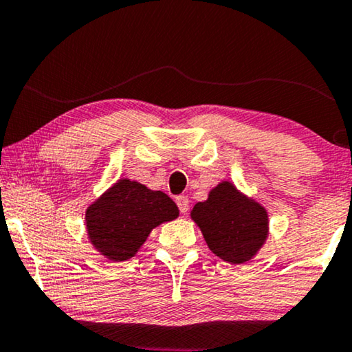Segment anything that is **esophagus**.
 <instances>
[{
  "mask_svg": "<svg viewBox=\"0 0 352 352\" xmlns=\"http://www.w3.org/2000/svg\"><path fill=\"white\" fill-rule=\"evenodd\" d=\"M175 203L179 206V210L182 214H186L188 212V208H190V201L186 196H177L175 198Z\"/></svg>",
  "mask_w": 352,
  "mask_h": 352,
  "instance_id": "34e87169",
  "label": "esophagus"
}]
</instances>
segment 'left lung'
Returning a JSON list of instances; mask_svg holds the SVG:
<instances>
[{"label": "left lung", "mask_w": 352, "mask_h": 352, "mask_svg": "<svg viewBox=\"0 0 352 352\" xmlns=\"http://www.w3.org/2000/svg\"><path fill=\"white\" fill-rule=\"evenodd\" d=\"M191 219L199 225L210 251L230 264H243L259 251L267 236V212L228 182L198 203Z\"/></svg>", "instance_id": "left-lung-1"}]
</instances>
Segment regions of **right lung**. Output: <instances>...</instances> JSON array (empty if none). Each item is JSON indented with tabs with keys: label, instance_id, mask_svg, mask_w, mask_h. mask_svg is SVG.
Wrapping results in <instances>:
<instances>
[{
	"label": "right lung",
	"instance_id": "1",
	"mask_svg": "<svg viewBox=\"0 0 352 352\" xmlns=\"http://www.w3.org/2000/svg\"><path fill=\"white\" fill-rule=\"evenodd\" d=\"M179 215V208L162 191L138 182L119 180L87 210L88 236L111 261H127L154 227Z\"/></svg>",
	"mask_w": 352,
	"mask_h": 352
}]
</instances>
